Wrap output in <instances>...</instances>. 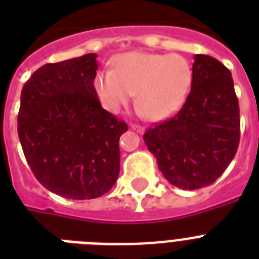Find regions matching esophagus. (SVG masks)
Listing matches in <instances>:
<instances>
[{"label": "esophagus", "instance_id": "34e87169", "mask_svg": "<svg viewBox=\"0 0 259 259\" xmlns=\"http://www.w3.org/2000/svg\"><path fill=\"white\" fill-rule=\"evenodd\" d=\"M130 127H132V130H134V132H137L138 134L145 133V127H142V126L140 125H130Z\"/></svg>", "mask_w": 259, "mask_h": 259}]
</instances>
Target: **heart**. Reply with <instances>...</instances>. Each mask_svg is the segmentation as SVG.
Wrapping results in <instances>:
<instances>
[{
	"instance_id": "heart-1",
	"label": "heart",
	"mask_w": 259,
	"mask_h": 259,
	"mask_svg": "<svg viewBox=\"0 0 259 259\" xmlns=\"http://www.w3.org/2000/svg\"><path fill=\"white\" fill-rule=\"evenodd\" d=\"M192 84L191 63L179 54L127 52L114 60L113 70L99 71L93 86L102 107L118 114L137 97L138 114L160 121L177 113Z\"/></svg>"
}]
</instances>
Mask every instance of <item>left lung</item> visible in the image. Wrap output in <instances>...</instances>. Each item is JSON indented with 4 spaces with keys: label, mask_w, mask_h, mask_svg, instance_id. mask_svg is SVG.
Returning <instances> with one entry per match:
<instances>
[{
    "label": "left lung",
    "mask_w": 259,
    "mask_h": 259,
    "mask_svg": "<svg viewBox=\"0 0 259 259\" xmlns=\"http://www.w3.org/2000/svg\"><path fill=\"white\" fill-rule=\"evenodd\" d=\"M239 105L231 72L208 55H195L192 84L173 118L146 130L144 141L170 184L197 189L225 172L239 145Z\"/></svg>",
    "instance_id": "8db88e82"
}]
</instances>
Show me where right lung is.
Segmentation results:
<instances>
[{
    "label": "right lung",
    "mask_w": 259,
    "mask_h": 259,
    "mask_svg": "<svg viewBox=\"0 0 259 259\" xmlns=\"http://www.w3.org/2000/svg\"><path fill=\"white\" fill-rule=\"evenodd\" d=\"M97 55L50 63L21 91L18 138L30 169L48 191L86 200L111 189L119 175L125 122L106 111L94 91Z\"/></svg>",
    "instance_id": "add662e5"
}]
</instances>
